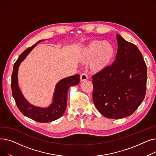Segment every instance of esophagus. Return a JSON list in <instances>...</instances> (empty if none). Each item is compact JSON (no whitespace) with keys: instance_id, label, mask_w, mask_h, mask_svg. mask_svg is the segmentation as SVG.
<instances>
[{"instance_id":"obj_1","label":"esophagus","mask_w":156,"mask_h":156,"mask_svg":"<svg viewBox=\"0 0 156 156\" xmlns=\"http://www.w3.org/2000/svg\"><path fill=\"white\" fill-rule=\"evenodd\" d=\"M88 79V75L85 73H83L80 75V80L81 81H85Z\"/></svg>"}]
</instances>
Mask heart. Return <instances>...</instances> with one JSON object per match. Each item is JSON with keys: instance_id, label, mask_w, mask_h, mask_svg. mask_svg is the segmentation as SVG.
<instances>
[{"instance_id": "obj_1", "label": "heart", "mask_w": 156, "mask_h": 156, "mask_svg": "<svg viewBox=\"0 0 156 156\" xmlns=\"http://www.w3.org/2000/svg\"><path fill=\"white\" fill-rule=\"evenodd\" d=\"M114 54L112 46L107 42L94 41L85 48V56L87 60L93 58L94 66L97 69H102L110 62Z\"/></svg>"}]
</instances>
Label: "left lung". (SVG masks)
I'll return each mask as SVG.
<instances>
[{
	"label": "left lung",
	"instance_id": "8db88e82",
	"mask_svg": "<svg viewBox=\"0 0 156 156\" xmlns=\"http://www.w3.org/2000/svg\"><path fill=\"white\" fill-rule=\"evenodd\" d=\"M118 52L113 64L92 76L93 101L103 116L111 119L129 116L145 98L147 66L133 44L117 34Z\"/></svg>",
	"mask_w": 156,
	"mask_h": 156
}]
</instances>
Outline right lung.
<instances>
[{
	"label": "right lung",
	"instance_id": "1",
	"mask_svg": "<svg viewBox=\"0 0 156 156\" xmlns=\"http://www.w3.org/2000/svg\"><path fill=\"white\" fill-rule=\"evenodd\" d=\"M26 49L19 57L14 64L11 76L12 94L19 110L24 116L40 122H48L61 118L64 113L67 105L68 92L70 87L76 85L80 82L78 74L72 76L63 78L56 85L54 94L53 102L49 107L42 108L30 104L24 99L18 84V71L20 63L25 59L27 55L38 43Z\"/></svg>",
	"mask_w": 156,
	"mask_h": 156
}]
</instances>
